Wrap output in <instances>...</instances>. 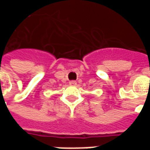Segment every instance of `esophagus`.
Listing matches in <instances>:
<instances>
[{"label": "esophagus", "instance_id": "obj_1", "mask_svg": "<svg viewBox=\"0 0 150 150\" xmlns=\"http://www.w3.org/2000/svg\"><path fill=\"white\" fill-rule=\"evenodd\" d=\"M69 84L71 85V86H75V85L77 84V82L75 81V80H72V81L69 82Z\"/></svg>", "mask_w": 150, "mask_h": 150}]
</instances>
